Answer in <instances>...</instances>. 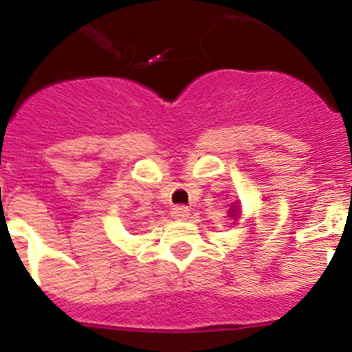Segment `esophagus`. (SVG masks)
Here are the masks:
<instances>
[{"label":"esophagus","mask_w":352,"mask_h":352,"mask_svg":"<svg viewBox=\"0 0 352 352\" xmlns=\"http://www.w3.org/2000/svg\"><path fill=\"white\" fill-rule=\"evenodd\" d=\"M170 217L176 220H186L188 217H190V208H186V206L173 208V211H170Z\"/></svg>","instance_id":"34e87169"}]
</instances>
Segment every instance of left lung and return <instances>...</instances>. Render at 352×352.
I'll list each match as a JSON object with an SVG mask.
<instances>
[{"instance_id": "1", "label": "left lung", "mask_w": 352, "mask_h": 352, "mask_svg": "<svg viewBox=\"0 0 352 352\" xmlns=\"http://www.w3.org/2000/svg\"><path fill=\"white\" fill-rule=\"evenodd\" d=\"M227 213H229V217H231V219H234L236 222H238L239 214H241V210H239V203H238V201L231 204V208H229V211H227Z\"/></svg>"}]
</instances>
